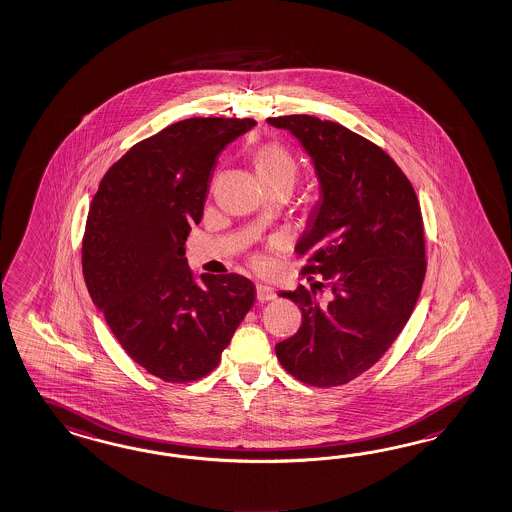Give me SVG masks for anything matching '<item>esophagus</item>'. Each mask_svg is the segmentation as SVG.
Here are the masks:
<instances>
[{
	"instance_id": "1",
	"label": "esophagus",
	"mask_w": 512,
	"mask_h": 512,
	"mask_svg": "<svg viewBox=\"0 0 512 512\" xmlns=\"http://www.w3.org/2000/svg\"><path fill=\"white\" fill-rule=\"evenodd\" d=\"M275 297H277V293H275L271 286H267V284H258L256 286V299L258 301L265 303V301H273Z\"/></svg>"
}]
</instances>
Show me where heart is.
<instances>
[{"instance_id":"1","label":"heart","mask_w":512,"mask_h":512,"mask_svg":"<svg viewBox=\"0 0 512 512\" xmlns=\"http://www.w3.org/2000/svg\"><path fill=\"white\" fill-rule=\"evenodd\" d=\"M256 172L263 185L288 183L293 185L297 176V162L292 153L280 144H265L256 155Z\"/></svg>"}]
</instances>
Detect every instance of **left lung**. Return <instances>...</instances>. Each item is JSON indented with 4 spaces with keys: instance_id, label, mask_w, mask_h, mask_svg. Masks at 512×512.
Wrapping results in <instances>:
<instances>
[{
    "instance_id": "8db88e82",
    "label": "left lung",
    "mask_w": 512,
    "mask_h": 512,
    "mask_svg": "<svg viewBox=\"0 0 512 512\" xmlns=\"http://www.w3.org/2000/svg\"><path fill=\"white\" fill-rule=\"evenodd\" d=\"M265 121L290 132L314 166L320 198L295 252L308 254L303 275H322L333 293L327 307L314 288L280 293L303 322L275 351L303 383L344 385L380 361L417 305L426 273L421 207L395 161L363 136L301 114Z\"/></svg>"
}]
</instances>
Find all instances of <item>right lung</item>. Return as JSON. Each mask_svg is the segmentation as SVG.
<instances>
[{
    "label": "right lung",
    "instance_id": "obj_1",
    "mask_svg": "<svg viewBox=\"0 0 512 512\" xmlns=\"http://www.w3.org/2000/svg\"><path fill=\"white\" fill-rule=\"evenodd\" d=\"M254 125L183 119L131 147L93 196L82 243L91 301L132 361L161 380L207 376L254 303L249 278L198 282L185 258L220 151Z\"/></svg>",
    "mask_w": 512,
    "mask_h": 512
}]
</instances>
